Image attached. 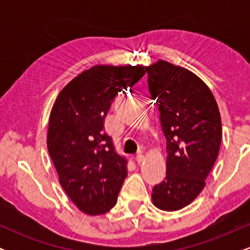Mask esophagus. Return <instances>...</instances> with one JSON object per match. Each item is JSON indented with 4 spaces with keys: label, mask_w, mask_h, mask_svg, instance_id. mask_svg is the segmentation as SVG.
Returning a JSON list of instances; mask_svg holds the SVG:
<instances>
[{
    "label": "esophagus",
    "mask_w": 250,
    "mask_h": 250,
    "mask_svg": "<svg viewBox=\"0 0 250 250\" xmlns=\"http://www.w3.org/2000/svg\"><path fill=\"white\" fill-rule=\"evenodd\" d=\"M135 161H136L137 163H141L145 161V156H143L142 154H137L136 156H135Z\"/></svg>",
    "instance_id": "esophagus-1"
}]
</instances>
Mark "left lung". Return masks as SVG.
I'll return each mask as SVG.
<instances>
[{
  "mask_svg": "<svg viewBox=\"0 0 250 250\" xmlns=\"http://www.w3.org/2000/svg\"><path fill=\"white\" fill-rule=\"evenodd\" d=\"M146 71L168 154L166 177L154 186L151 199L161 210L175 211L205 188L222 139L220 111L207 84L186 68L160 60Z\"/></svg>",
  "mask_w": 250,
  "mask_h": 250,
  "instance_id": "1",
  "label": "left lung"
}]
</instances>
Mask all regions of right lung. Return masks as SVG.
<instances>
[{
	"instance_id": "obj_1",
	"label": "right lung",
	"mask_w": 250,
	"mask_h": 250,
	"mask_svg": "<svg viewBox=\"0 0 250 250\" xmlns=\"http://www.w3.org/2000/svg\"><path fill=\"white\" fill-rule=\"evenodd\" d=\"M145 74L142 65H95L71 80L54 103L48 151L63 190L84 214H104L116 205L127 161L114 149L104 119L119 93Z\"/></svg>"
}]
</instances>
